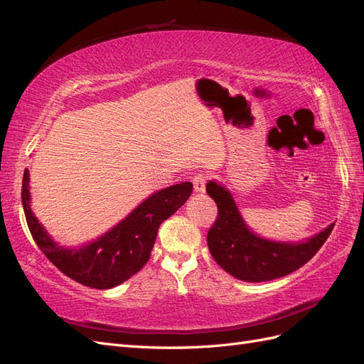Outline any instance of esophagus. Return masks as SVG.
I'll return each mask as SVG.
<instances>
[{"mask_svg": "<svg viewBox=\"0 0 364 364\" xmlns=\"http://www.w3.org/2000/svg\"><path fill=\"white\" fill-rule=\"evenodd\" d=\"M193 185H194V193L203 194L205 190H206V176L205 174H196L193 178Z\"/></svg>", "mask_w": 364, "mask_h": 364, "instance_id": "esophagus-1", "label": "esophagus"}]
</instances>
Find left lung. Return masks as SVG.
Listing matches in <instances>:
<instances>
[{"label": "left lung", "instance_id": "obj_1", "mask_svg": "<svg viewBox=\"0 0 364 364\" xmlns=\"http://www.w3.org/2000/svg\"><path fill=\"white\" fill-rule=\"evenodd\" d=\"M206 193L218 208V217L208 232L209 252L220 267L240 281H272L297 270L316 255L334 228L331 223L302 241L269 240L249 228L223 183L209 181Z\"/></svg>", "mask_w": 364, "mask_h": 364}]
</instances>
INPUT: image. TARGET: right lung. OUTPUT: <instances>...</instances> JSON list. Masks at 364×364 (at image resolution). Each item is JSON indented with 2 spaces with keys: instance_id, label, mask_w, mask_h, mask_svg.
Here are the masks:
<instances>
[{
  "instance_id": "right-lung-1",
  "label": "right lung",
  "mask_w": 364,
  "mask_h": 364,
  "mask_svg": "<svg viewBox=\"0 0 364 364\" xmlns=\"http://www.w3.org/2000/svg\"><path fill=\"white\" fill-rule=\"evenodd\" d=\"M191 182L158 190L134 211L98 238L82 246H63L54 241L31 211L30 173L24 170L23 199L27 225L33 240L54 266L71 279L98 290L112 289L134 277L149 261L158 229L188 200Z\"/></svg>"
}]
</instances>
